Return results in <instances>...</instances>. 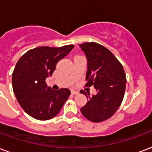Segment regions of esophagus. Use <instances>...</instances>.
<instances>
[{
  "instance_id": "esophagus-1",
  "label": "esophagus",
  "mask_w": 152,
  "mask_h": 152,
  "mask_svg": "<svg viewBox=\"0 0 152 152\" xmlns=\"http://www.w3.org/2000/svg\"><path fill=\"white\" fill-rule=\"evenodd\" d=\"M71 93L72 94V95H76V94H78V92L77 91H75V90H72L71 91Z\"/></svg>"
}]
</instances>
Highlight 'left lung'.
<instances>
[{
  "label": "left lung",
  "mask_w": 152,
  "mask_h": 152,
  "mask_svg": "<svg viewBox=\"0 0 152 152\" xmlns=\"http://www.w3.org/2000/svg\"><path fill=\"white\" fill-rule=\"evenodd\" d=\"M80 48L87 59V87L93 85L95 95L89 96L80 109L82 114L93 122H103L113 116L122 103L126 89V74L122 64L107 48L96 42H85Z\"/></svg>",
  "instance_id": "1"
}]
</instances>
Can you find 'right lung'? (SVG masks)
<instances>
[{
    "instance_id": "1",
    "label": "right lung",
    "mask_w": 152,
    "mask_h": 152,
    "mask_svg": "<svg viewBox=\"0 0 152 152\" xmlns=\"http://www.w3.org/2000/svg\"><path fill=\"white\" fill-rule=\"evenodd\" d=\"M73 48V45L61 48L39 47L28 50L18 61L12 75L13 93L21 107L30 117L44 121L59 113L70 90H53L47 85L45 80L51 76L57 63Z\"/></svg>"
}]
</instances>
